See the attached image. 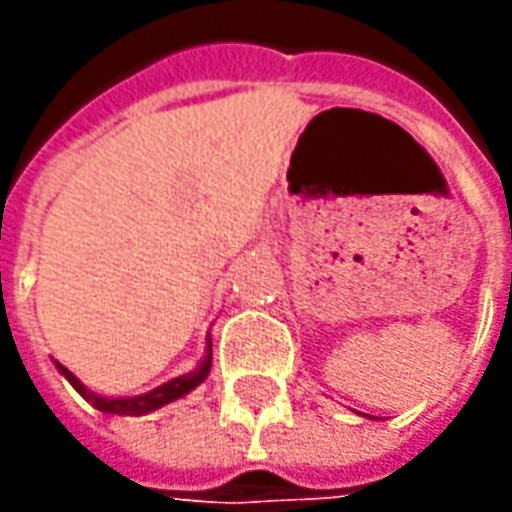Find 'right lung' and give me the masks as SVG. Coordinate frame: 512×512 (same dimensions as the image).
<instances>
[{"label": "right lung", "instance_id": "add662e5", "mask_svg": "<svg viewBox=\"0 0 512 512\" xmlns=\"http://www.w3.org/2000/svg\"><path fill=\"white\" fill-rule=\"evenodd\" d=\"M210 362H213V344H210V339H207L205 359L199 362L196 370H190V373H185V376H176V379H170V382L159 384V387H153V390L142 393V396H122V399L96 396L93 390H88L85 384L79 382V379L70 373L65 364L56 362V370H59V373L73 384V390H76L79 396H85L96 410H102V413H113V416H145V413H150V410H159V407H165V404L176 402V399L187 396L190 390H196V387L207 379V373H210Z\"/></svg>", "mask_w": 512, "mask_h": 512}]
</instances>
